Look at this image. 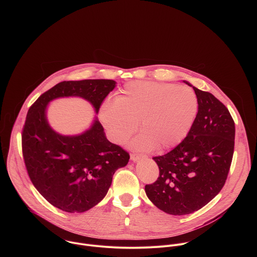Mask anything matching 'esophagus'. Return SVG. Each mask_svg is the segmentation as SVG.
I'll use <instances>...</instances> for the list:
<instances>
[{"label":"esophagus","mask_w":257,"mask_h":257,"mask_svg":"<svg viewBox=\"0 0 257 257\" xmlns=\"http://www.w3.org/2000/svg\"><path fill=\"white\" fill-rule=\"evenodd\" d=\"M144 156H142V155H138V154H131V156H130V159L133 161V162H136V161H138L139 159H141V158H143Z\"/></svg>","instance_id":"34e87169"}]
</instances>
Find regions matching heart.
Instances as JSON below:
<instances>
[{"label":"heart","instance_id":"1","mask_svg":"<svg viewBox=\"0 0 257 257\" xmlns=\"http://www.w3.org/2000/svg\"><path fill=\"white\" fill-rule=\"evenodd\" d=\"M198 98L186 86L154 81L127 83L114 101H104L99 118L109 137L124 143L137 129L140 131L132 146L138 150L159 151L175 148L191 131L198 114Z\"/></svg>","mask_w":257,"mask_h":257}]
</instances>
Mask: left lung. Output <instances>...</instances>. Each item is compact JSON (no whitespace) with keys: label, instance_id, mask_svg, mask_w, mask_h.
Segmentation results:
<instances>
[{"label":"left lung","instance_id":"1","mask_svg":"<svg viewBox=\"0 0 257 257\" xmlns=\"http://www.w3.org/2000/svg\"><path fill=\"white\" fill-rule=\"evenodd\" d=\"M192 87L199 103L193 127L174 150L153 158L160 176L145 185L151 201L174 215L194 212L214 198L225 185L234 154L235 123L229 109L211 93Z\"/></svg>","mask_w":257,"mask_h":257}]
</instances>
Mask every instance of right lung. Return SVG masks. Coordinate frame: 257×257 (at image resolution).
<instances>
[{
    "label": "right lung",
    "mask_w": 257,
    "mask_h": 257,
    "mask_svg": "<svg viewBox=\"0 0 257 257\" xmlns=\"http://www.w3.org/2000/svg\"><path fill=\"white\" fill-rule=\"evenodd\" d=\"M116 86L109 79L63 81L43 93L29 107L22 129V154L32 184L52 205L67 212H83L106 194L115 172L130 159L109 142L97 119L76 136L55 132L47 120V105L58 97L80 96L97 113Z\"/></svg>",
    "instance_id": "obj_1"
}]
</instances>
